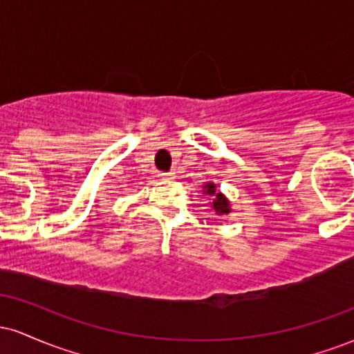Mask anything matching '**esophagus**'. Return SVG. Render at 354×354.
Instances as JSON below:
<instances>
[{
	"instance_id": "esophagus-1",
	"label": "esophagus",
	"mask_w": 354,
	"mask_h": 354,
	"mask_svg": "<svg viewBox=\"0 0 354 354\" xmlns=\"http://www.w3.org/2000/svg\"><path fill=\"white\" fill-rule=\"evenodd\" d=\"M158 176H160L161 180H173V178H174V173H173V171H168V173H166V171H161V173H158Z\"/></svg>"
}]
</instances>
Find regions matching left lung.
Here are the masks:
<instances>
[{
  "mask_svg": "<svg viewBox=\"0 0 354 354\" xmlns=\"http://www.w3.org/2000/svg\"><path fill=\"white\" fill-rule=\"evenodd\" d=\"M206 194H211L213 196V203H211V206H213V209L216 211L218 214H223V213H230V201L226 200L225 196H223L219 191H216V186L214 185H206Z\"/></svg>",
  "mask_w": 354,
  "mask_h": 354,
  "instance_id": "8db88e82",
  "label": "left lung"
}]
</instances>
